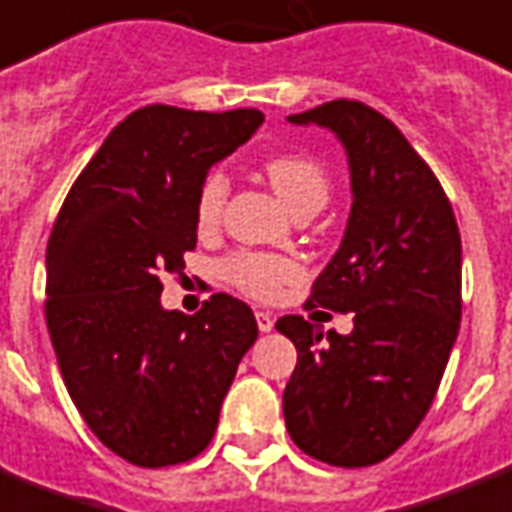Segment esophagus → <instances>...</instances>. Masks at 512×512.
<instances>
[{
  "instance_id": "esophagus-1",
  "label": "esophagus",
  "mask_w": 512,
  "mask_h": 512,
  "mask_svg": "<svg viewBox=\"0 0 512 512\" xmlns=\"http://www.w3.org/2000/svg\"><path fill=\"white\" fill-rule=\"evenodd\" d=\"M255 319H257V327H260V333H271V330H273V314H268V311H257Z\"/></svg>"
}]
</instances>
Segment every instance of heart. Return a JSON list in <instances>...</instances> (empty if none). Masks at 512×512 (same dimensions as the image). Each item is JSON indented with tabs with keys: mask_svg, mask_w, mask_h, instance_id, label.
<instances>
[{
	"mask_svg": "<svg viewBox=\"0 0 512 512\" xmlns=\"http://www.w3.org/2000/svg\"><path fill=\"white\" fill-rule=\"evenodd\" d=\"M263 171L276 195L290 206L292 214H317L330 198V177L325 166L303 152H276L263 161ZM228 177L222 171H209L195 195V222L198 228H214L222 217L228 198ZM300 276V265L292 257L271 252H233L222 260V279L239 292L257 300L276 298L282 287Z\"/></svg>",
	"mask_w": 512,
	"mask_h": 512,
	"instance_id": "obj_1",
	"label": "heart"
}]
</instances>
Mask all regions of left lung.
<instances>
[{
  "label": "left lung",
  "instance_id": "8db88e82",
  "mask_svg": "<svg viewBox=\"0 0 512 512\" xmlns=\"http://www.w3.org/2000/svg\"><path fill=\"white\" fill-rule=\"evenodd\" d=\"M338 134L351 169L349 225L306 308L354 314L349 335L298 314L276 322L298 349L284 421L303 454L335 467L384 462L435 400L462 319L454 209L400 128L351 99L290 115Z\"/></svg>",
  "mask_w": 512,
  "mask_h": 512
}]
</instances>
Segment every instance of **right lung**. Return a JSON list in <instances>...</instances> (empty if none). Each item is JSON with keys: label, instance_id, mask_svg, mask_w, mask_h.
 <instances>
[{"label": "right lung", "instance_id": "right-lung-1", "mask_svg": "<svg viewBox=\"0 0 512 512\" xmlns=\"http://www.w3.org/2000/svg\"><path fill=\"white\" fill-rule=\"evenodd\" d=\"M263 123L257 109L150 104L112 128L74 179L48 241L50 341L72 403L136 467L190 462L257 338L252 308L214 292L193 317L163 311L161 276L195 249L206 171Z\"/></svg>", "mask_w": 512, "mask_h": 512}]
</instances>
